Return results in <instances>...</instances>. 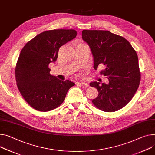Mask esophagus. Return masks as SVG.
<instances>
[{"instance_id":"esophagus-1","label":"esophagus","mask_w":155,"mask_h":155,"mask_svg":"<svg viewBox=\"0 0 155 155\" xmlns=\"http://www.w3.org/2000/svg\"><path fill=\"white\" fill-rule=\"evenodd\" d=\"M79 84L81 85V86H85V87H88L89 86V84H87V83H86V82H79Z\"/></svg>"}]
</instances>
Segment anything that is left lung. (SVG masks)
<instances>
[{
    "instance_id": "obj_1",
    "label": "left lung",
    "mask_w": 155,
    "mask_h": 155,
    "mask_svg": "<svg viewBox=\"0 0 155 155\" xmlns=\"http://www.w3.org/2000/svg\"><path fill=\"white\" fill-rule=\"evenodd\" d=\"M82 40L91 49L94 68L103 64L101 73L107 76L109 83L94 81L98 96L92 103L100 110L112 112L123 108L132 99L140 81L138 58L135 50L124 37L107 30H87L82 32Z\"/></svg>"
}]
</instances>
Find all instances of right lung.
Wrapping results in <instances>:
<instances>
[{
	"label": "right lung",
	"instance_id": "add662e5",
	"mask_svg": "<svg viewBox=\"0 0 155 155\" xmlns=\"http://www.w3.org/2000/svg\"><path fill=\"white\" fill-rule=\"evenodd\" d=\"M74 30L43 31L29 41L21 50L15 68V79L21 96L33 108L47 112L60 105L74 83L50 74L61 46L76 38Z\"/></svg>",
	"mask_w": 155,
	"mask_h": 155
}]
</instances>
